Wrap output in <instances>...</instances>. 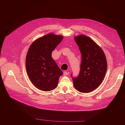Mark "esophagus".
<instances>
[{"mask_svg":"<svg viewBox=\"0 0 125 125\" xmlns=\"http://www.w3.org/2000/svg\"><path fill=\"white\" fill-rule=\"evenodd\" d=\"M69 73H68V72H67V71H64V72H63V75H65V76H66V75H68Z\"/></svg>","mask_w":125,"mask_h":125,"instance_id":"1","label":"esophagus"}]
</instances>
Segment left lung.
Returning <instances> with one entry per match:
<instances>
[{"instance_id":"8db88e82","label":"left lung","mask_w":125,"mask_h":125,"mask_svg":"<svg viewBox=\"0 0 125 125\" xmlns=\"http://www.w3.org/2000/svg\"><path fill=\"white\" fill-rule=\"evenodd\" d=\"M81 54L80 71L73 78L75 89L82 93H89L97 88L105 77L107 60L102 49L90 37L85 35L74 36Z\"/></svg>"}]
</instances>
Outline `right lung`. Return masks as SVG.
<instances>
[{
	"instance_id": "add662e5",
	"label": "right lung",
	"mask_w": 125,
	"mask_h": 125,
	"mask_svg": "<svg viewBox=\"0 0 125 125\" xmlns=\"http://www.w3.org/2000/svg\"><path fill=\"white\" fill-rule=\"evenodd\" d=\"M63 36L49 33L36 39L26 54L25 67L29 79L37 89L50 91L57 86L62 72L52 57V53Z\"/></svg>"
}]
</instances>
